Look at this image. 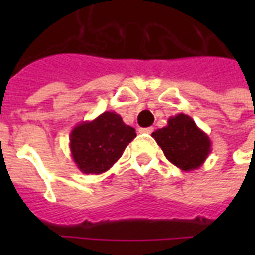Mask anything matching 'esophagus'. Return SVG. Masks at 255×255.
Returning <instances> with one entry per match:
<instances>
[{
  "label": "esophagus",
  "instance_id": "1",
  "mask_svg": "<svg viewBox=\"0 0 255 255\" xmlns=\"http://www.w3.org/2000/svg\"><path fill=\"white\" fill-rule=\"evenodd\" d=\"M153 131H155V128H153V127L140 128V132H141V133H152Z\"/></svg>",
  "mask_w": 255,
  "mask_h": 255
}]
</instances>
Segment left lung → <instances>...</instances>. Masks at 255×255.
<instances>
[{"mask_svg": "<svg viewBox=\"0 0 255 255\" xmlns=\"http://www.w3.org/2000/svg\"><path fill=\"white\" fill-rule=\"evenodd\" d=\"M170 163L184 172L198 169L212 152L209 136L189 115L170 116L165 127L152 133Z\"/></svg>", "mask_w": 255, "mask_h": 255, "instance_id": "8db88e82", "label": "left lung"}]
</instances>
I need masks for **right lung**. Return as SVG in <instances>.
<instances>
[{"instance_id":"add662e5","label":"right lung","mask_w":255,"mask_h":255,"mask_svg":"<svg viewBox=\"0 0 255 255\" xmlns=\"http://www.w3.org/2000/svg\"><path fill=\"white\" fill-rule=\"evenodd\" d=\"M136 137L135 128L114 111H104L94 120L77 124L70 133V151L78 169L86 174H100L122 157Z\"/></svg>"}]
</instances>
